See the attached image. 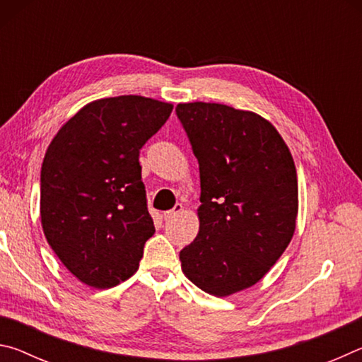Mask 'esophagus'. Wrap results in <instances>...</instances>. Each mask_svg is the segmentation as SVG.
<instances>
[{
	"label": "esophagus",
	"instance_id": "esophagus-1",
	"mask_svg": "<svg viewBox=\"0 0 362 362\" xmlns=\"http://www.w3.org/2000/svg\"><path fill=\"white\" fill-rule=\"evenodd\" d=\"M182 212H183V206H182V204H175L174 209L164 212L163 217H164V220H173V218H175L177 216H180Z\"/></svg>",
	"mask_w": 362,
	"mask_h": 362
}]
</instances>
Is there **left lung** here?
I'll list each match as a JSON object with an SVG mask.
<instances>
[{"label":"left lung","mask_w":362,"mask_h":362,"mask_svg":"<svg viewBox=\"0 0 362 362\" xmlns=\"http://www.w3.org/2000/svg\"><path fill=\"white\" fill-rule=\"evenodd\" d=\"M199 164V231L180 250L182 272L211 296L254 286L296 231L297 170L272 122L222 103H179Z\"/></svg>","instance_id":"1"}]
</instances>
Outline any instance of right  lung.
<instances>
[{"mask_svg":"<svg viewBox=\"0 0 362 362\" xmlns=\"http://www.w3.org/2000/svg\"><path fill=\"white\" fill-rule=\"evenodd\" d=\"M173 108L142 95L94 100L47 146L41 166L42 231L81 283L108 289L137 272L155 233L139 155Z\"/></svg>","mask_w":362,"mask_h":362,"instance_id":"add662e5","label":"right lung"}]
</instances>
